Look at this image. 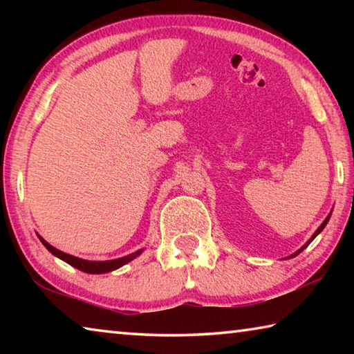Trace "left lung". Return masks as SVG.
I'll return each mask as SVG.
<instances>
[{
    "label": "left lung",
    "instance_id": "left-lung-1",
    "mask_svg": "<svg viewBox=\"0 0 354 354\" xmlns=\"http://www.w3.org/2000/svg\"><path fill=\"white\" fill-rule=\"evenodd\" d=\"M329 217H331V212H329V215H328V217H326V218H325V220H323V223H322V225H320V226H319V227H317V231H315V232H314V234H313V237H310V239H309V241H308V242H306V243H304V245H303V247H301V248H299V250H298V251H295V253H293V254H290V256H289V257H286V259H290V257H295V256H298V254H299V253H301V251H303V250H304V248H306V247H308V245H309V243H310V242H313V241H314V239H315V237H317V236H319V234H320V232H322V231H323V227H325V226H326V223H328V221H329Z\"/></svg>",
    "mask_w": 354,
    "mask_h": 354
}]
</instances>
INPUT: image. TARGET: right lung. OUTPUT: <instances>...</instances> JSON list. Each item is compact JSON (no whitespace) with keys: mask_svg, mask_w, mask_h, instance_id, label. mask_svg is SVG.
Listing matches in <instances>:
<instances>
[{"mask_svg":"<svg viewBox=\"0 0 354 354\" xmlns=\"http://www.w3.org/2000/svg\"><path fill=\"white\" fill-rule=\"evenodd\" d=\"M39 239H40V242L45 245V248L50 251L51 254H55L56 257H59V259H62L64 262L70 263L71 267L77 268V270L86 272V273H92V274H101V273H109V272L117 270V268L123 267L124 263H128V262H131L133 259H136L137 256H140L142 251H143V248L142 250H137V251H134V253H131L128 256L118 257V259H111V261H87V259H81V257L67 254V253H64V251L55 248V247H53V245L48 243L41 236H39Z\"/></svg>","mask_w":354,"mask_h":354,"instance_id":"obj_1","label":"right lung"}]
</instances>
